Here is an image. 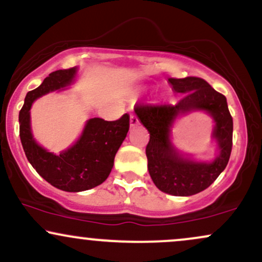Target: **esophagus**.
Returning a JSON list of instances; mask_svg holds the SVG:
<instances>
[{"label":"esophagus","mask_w":262,"mask_h":262,"mask_svg":"<svg viewBox=\"0 0 262 262\" xmlns=\"http://www.w3.org/2000/svg\"><path fill=\"white\" fill-rule=\"evenodd\" d=\"M138 123H139V121H138L137 116L135 114H130V127H135Z\"/></svg>","instance_id":"esophagus-1"}]
</instances>
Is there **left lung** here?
I'll use <instances>...</instances> for the list:
<instances>
[{"mask_svg":"<svg viewBox=\"0 0 262 262\" xmlns=\"http://www.w3.org/2000/svg\"><path fill=\"white\" fill-rule=\"evenodd\" d=\"M169 82L173 91L183 95L176 104H137L134 112L150 134L145 152L152 182L165 193L192 196L209 187L227 166L233 146V118L225 96L201 77H170ZM191 110H206L216 122L213 137L220 154L212 163L183 158L169 140L174 119Z\"/></svg>","mask_w":262,"mask_h":262,"instance_id":"1","label":"left lung"}]
</instances>
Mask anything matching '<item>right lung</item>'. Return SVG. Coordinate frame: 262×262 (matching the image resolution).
<instances>
[{
	"instance_id": "1",
	"label": "right lung",
	"mask_w": 262,
	"mask_h": 262,
	"mask_svg": "<svg viewBox=\"0 0 262 262\" xmlns=\"http://www.w3.org/2000/svg\"><path fill=\"white\" fill-rule=\"evenodd\" d=\"M77 69L54 71L40 86L27 93L19 112V137L27 159L45 181L66 192H81L106 181L113 167L114 156L127 137L129 116L117 121L91 118L79 140L59 155L49 152L34 140L31 130V107L48 92L70 85Z\"/></svg>"
}]
</instances>
